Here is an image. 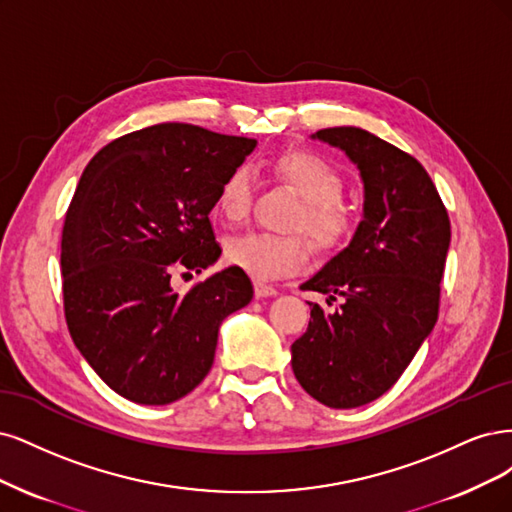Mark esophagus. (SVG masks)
<instances>
[{
    "mask_svg": "<svg viewBox=\"0 0 512 512\" xmlns=\"http://www.w3.org/2000/svg\"><path fill=\"white\" fill-rule=\"evenodd\" d=\"M276 287L268 285V283H261V280H255V295L257 298H272V295H276Z\"/></svg>",
    "mask_w": 512,
    "mask_h": 512,
    "instance_id": "esophagus-1",
    "label": "esophagus"
}]
</instances>
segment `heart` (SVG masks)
Wrapping results in <instances>:
<instances>
[{"mask_svg": "<svg viewBox=\"0 0 512 512\" xmlns=\"http://www.w3.org/2000/svg\"><path fill=\"white\" fill-rule=\"evenodd\" d=\"M274 174L302 197L293 227L306 229L319 249H338L355 229L353 210L342 204V176L323 157L308 151H291L276 157ZM253 180L246 168L229 170L214 193V210L227 223L242 221L251 208ZM225 257L232 266L255 278H276L302 270L310 259V244L302 234L272 236L251 232L229 240Z\"/></svg>", "mask_w": 512, "mask_h": 512, "instance_id": "obj_1", "label": "heart"}]
</instances>
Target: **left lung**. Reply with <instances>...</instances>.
Wrapping results in <instances>:
<instances>
[{
    "mask_svg": "<svg viewBox=\"0 0 512 512\" xmlns=\"http://www.w3.org/2000/svg\"><path fill=\"white\" fill-rule=\"evenodd\" d=\"M346 153L364 180V219L344 251L302 289L342 298L310 304L291 368L329 408H357L389 391L432 334L451 242L447 208L421 163L359 127L312 134Z\"/></svg>",
    "mask_w": 512,
    "mask_h": 512,
    "instance_id": "8db88e82",
    "label": "left lung"
}]
</instances>
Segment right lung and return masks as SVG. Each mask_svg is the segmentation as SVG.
<instances>
[{"mask_svg":"<svg viewBox=\"0 0 512 512\" xmlns=\"http://www.w3.org/2000/svg\"><path fill=\"white\" fill-rule=\"evenodd\" d=\"M255 146L161 123L112 140L82 172L61 236L65 321L80 355L123 398H185L212 368L223 319L253 300L238 266L187 293L172 274L219 259L214 193Z\"/></svg>","mask_w":512,"mask_h":512,"instance_id":"add662e5","label":"right lung"}]
</instances>
